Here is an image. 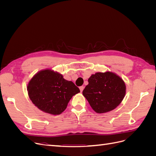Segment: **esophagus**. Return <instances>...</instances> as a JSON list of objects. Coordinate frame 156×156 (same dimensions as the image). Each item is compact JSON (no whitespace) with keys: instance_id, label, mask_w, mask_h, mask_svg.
Returning a JSON list of instances; mask_svg holds the SVG:
<instances>
[{"instance_id":"1","label":"esophagus","mask_w":156,"mask_h":156,"mask_svg":"<svg viewBox=\"0 0 156 156\" xmlns=\"http://www.w3.org/2000/svg\"><path fill=\"white\" fill-rule=\"evenodd\" d=\"M79 89H80V91H81V92H83V89H84V87H83V86L80 87H79Z\"/></svg>"}]
</instances>
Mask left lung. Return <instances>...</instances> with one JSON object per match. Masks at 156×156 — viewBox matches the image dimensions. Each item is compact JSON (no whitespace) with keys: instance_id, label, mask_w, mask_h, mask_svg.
I'll return each mask as SVG.
<instances>
[{"instance_id":"obj_1","label":"left lung","mask_w":156,"mask_h":156,"mask_svg":"<svg viewBox=\"0 0 156 156\" xmlns=\"http://www.w3.org/2000/svg\"><path fill=\"white\" fill-rule=\"evenodd\" d=\"M83 94L90 105L98 113H104L119 106L126 94L123 80L112 72L92 75Z\"/></svg>"}]
</instances>
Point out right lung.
Listing matches in <instances>:
<instances>
[{"instance_id": "right-lung-1", "label": "right lung", "mask_w": 156, "mask_h": 156, "mask_svg": "<svg viewBox=\"0 0 156 156\" xmlns=\"http://www.w3.org/2000/svg\"><path fill=\"white\" fill-rule=\"evenodd\" d=\"M27 90L32 102L37 108L54 115L61 114L72 96L80 92L72 81L51 69L36 73L28 84Z\"/></svg>"}]
</instances>
